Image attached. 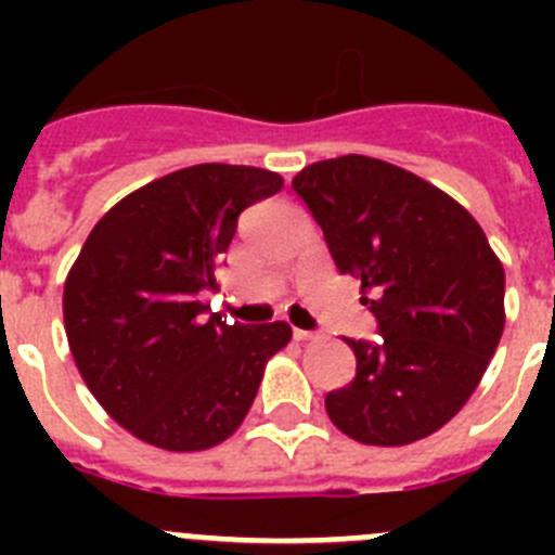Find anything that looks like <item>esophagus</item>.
Returning a JSON list of instances; mask_svg holds the SVG:
<instances>
[{"instance_id": "obj_1", "label": "esophagus", "mask_w": 555, "mask_h": 555, "mask_svg": "<svg viewBox=\"0 0 555 555\" xmlns=\"http://www.w3.org/2000/svg\"><path fill=\"white\" fill-rule=\"evenodd\" d=\"M294 338H297V341H311V338H317V333L313 331H302V327H294Z\"/></svg>"}]
</instances>
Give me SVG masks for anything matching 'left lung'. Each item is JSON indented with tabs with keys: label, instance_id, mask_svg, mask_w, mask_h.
Instances as JSON below:
<instances>
[{
	"label": "left lung",
	"instance_id": "8db88e82",
	"mask_svg": "<svg viewBox=\"0 0 555 555\" xmlns=\"http://www.w3.org/2000/svg\"><path fill=\"white\" fill-rule=\"evenodd\" d=\"M292 189L377 320L375 341L347 338L356 377L327 391V416L364 444L425 439L459 414L498 350L503 263L453 197L386 160H320Z\"/></svg>",
	"mask_w": 555,
	"mask_h": 555
}]
</instances>
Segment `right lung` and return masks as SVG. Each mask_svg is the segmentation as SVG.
<instances>
[{
    "label": "right lung",
    "mask_w": 555,
    "mask_h": 555,
    "mask_svg": "<svg viewBox=\"0 0 555 555\" xmlns=\"http://www.w3.org/2000/svg\"><path fill=\"white\" fill-rule=\"evenodd\" d=\"M283 189L269 169L199 164L127 194L94 224L63 288L75 364L102 409L155 448L189 453L244 423L292 327L224 322L199 302L242 210Z\"/></svg>",
    "instance_id": "obj_1"
}]
</instances>
